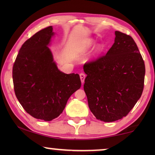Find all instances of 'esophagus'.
I'll use <instances>...</instances> for the list:
<instances>
[{"label": "esophagus", "instance_id": "1", "mask_svg": "<svg viewBox=\"0 0 155 155\" xmlns=\"http://www.w3.org/2000/svg\"><path fill=\"white\" fill-rule=\"evenodd\" d=\"M85 74H83V73H81L80 78H81V83H82V84L84 83V81H85Z\"/></svg>", "mask_w": 155, "mask_h": 155}]
</instances>
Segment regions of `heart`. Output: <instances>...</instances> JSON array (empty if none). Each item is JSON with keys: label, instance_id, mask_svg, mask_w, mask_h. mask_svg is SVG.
Segmentation results:
<instances>
[{"label": "heart", "instance_id": "1", "mask_svg": "<svg viewBox=\"0 0 155 155\" xmlns=\"http://www.w3.org/2000/svg\"><path fill=\"white\" fill-rule=\"evenodd\" d=\"M92 45H93V44H90V45L88 46V48H90V47H91ZM99 51H100V48H99V47H98V48H97L96 50V52H98Z\"/></svg>", "mask_w": 155, "mask_h": 155}]
</instances>
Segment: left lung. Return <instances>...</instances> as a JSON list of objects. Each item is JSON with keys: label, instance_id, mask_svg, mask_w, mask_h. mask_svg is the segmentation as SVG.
<instances>
[{"label": "left lung", "instance_id": "left-lung-1", "mask_svg": "<svg viewBox=\"0 0 155 155\" xmlns=\"http://www.w3.org/2000/svg\"><path fill=\"white\" fill-rule=\"evenodd\" d=\"M115 40L105 55L83 65L84 91L96 119L114 122L127 115L140 98L145 65L130 36L115 31Z\"/></svg>", "mask_w": 155, "mask_h": 155}]
</instances>
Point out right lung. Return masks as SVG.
Masks as SVG:
<instances>
[{
    "mask_svg": "<svg viewBox=\"0 0 155 155\" xmlns=\"http://www.w3.org/2000/svg\"><path fill=\"white\" fill-rule=\"evenodd\" d=\"M54 35L52 26L36 33L22 44L13 66L18 101L31 116L44 121L58 117L81 85L78 74H65L57 68L48 48Z\"/></svg>",
    "mask_w": 155,
    "mask_h": 155,
    "instance_id": "obj_1",
    "label": "right lung"
}]
</instances>
